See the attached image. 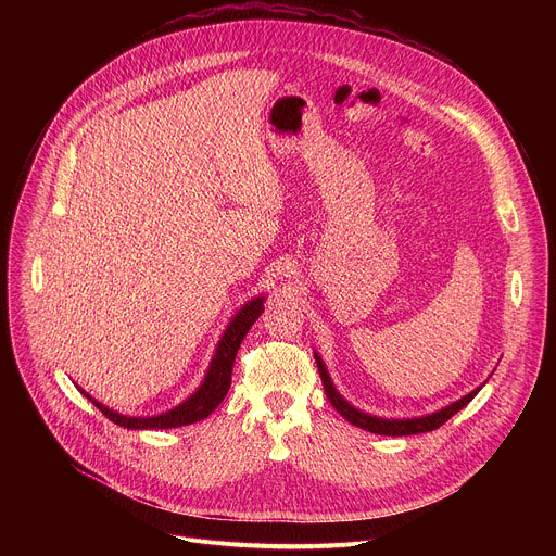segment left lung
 Masks as SVG:
<instances>
[{"instance_id": "8db88e82", "label": "left lung", "mask_w": 556, "mask_h": 556, "mask_svg": "<svg viewBox=\"0 0 556 556\" xmlns=\"http://www.w3.org/2000/svg\"><path fill=\"white\" fill-rule=\"evenodd\" d=\"M314 361H316V367H319V374H321V382H324V389H326V395L328 401L332 403V407L348 420L352 422L354 427L358 429H365V431H371V433H378V435H414V433H427V431H435L440 429L448 418H453L462 407H466L475 395H478L480 387L470 391L468 395H464V399H459L457 403L431 414V416H425V418H412V420H384V418H376V416H367L358 409H354L350 403H345L341 395L337 393L328 371H326V365L321 361L319 354H314Z\"/></svg>"}]
</instances>
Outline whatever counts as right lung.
<instances>
[{"mask_svg":"<svg viewBox=\"0 0 556 556\" xmlns=\"http://www.w3.org/2000/svg\"><path fill=\"white\" fill-rule=\"evenodd\" d=\"M262 303H264V299H255V301L247 303L240 312H237V316L230 321V326L226 328V332H224V337L217 345L215 358L208 367V374H206L202 387L191 395L189 401H185L176 409H172L163 416H151V418H127V416L110 412L101 403L92 401L86 391H81V393H86V399L92 401L97 405V409L108 420H112L114 425L125 427V429H176V427L200 422L211 412H215V407L224 401V395L228 393L237 350H240L247 332L253 328V324L260 319V314L264 312Z\"/></svg>","mask_w":556,"mask_h":556,"instance_id":"1","label":"right lung"}]
</instances>
